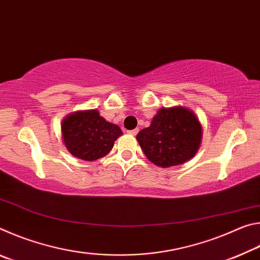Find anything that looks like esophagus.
Masks as SVG:
<instances>
[{
  "label": "esophagus",
  "mask_w": 260,
  "mask_h": 260,
  "mask_svg": "<svg viewBox=\"0 0 260 260\" xmlns=\"http://www.w3.org/2000/svg\"><path fill=\"white\" fill-rule=\"evenodd\" d=\"M138 132H139V129H131V131L127 132V133L131 134V135H136V134H138Z\"/></svg>",
  "instance_id": "esophagus-1"
}]
</instances>
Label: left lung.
<instances>
[{
  "instance_id": "8db88e82",
  "label": "left lung",
  "mask_w": 260,
  "mask_h": 260,
  "mask_svg": "<svg viewBox=\"0 0 260 260\" xmlns=\"http://www.w3.org/2000/svg\"><path fill=\"white\" fill-rule=\"evenodd\" d=\"M202 139L199 119L186 108L160 109L151 125L139 132L136 140L153 164L170 167L195 155Z\"/></svg>"
}]
</instances>
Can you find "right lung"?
<instances>
[{"instance_id": "add662e5", "label": "right lung", "mask_w": 260, "mask_h": 260, "mask_svg": "<svg viewBox=\"0 0 260 260\" xmlns=\"http://www.w3.org/2000/svg\"><path fill=\"white\" fill-rule=\"evenodd\" d=\"M61 134L65 146L73 156L91 161L108 155L122 132L117 125L101 117L99 111L91 110L74 112L65 118Z\"/></svg>"}]
</instances>
